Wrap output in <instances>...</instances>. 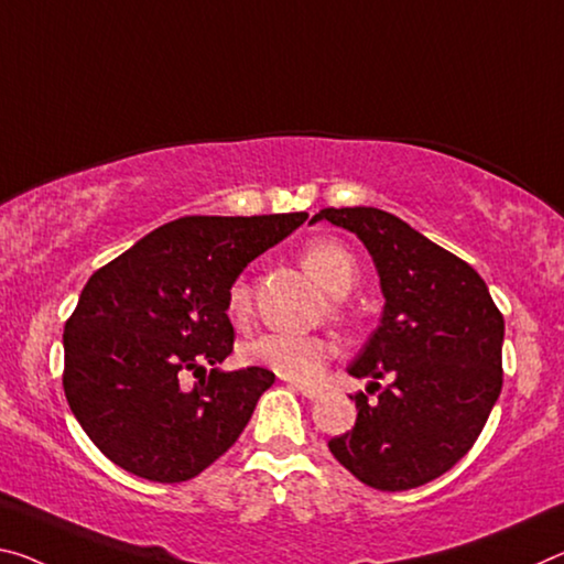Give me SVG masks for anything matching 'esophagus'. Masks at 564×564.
Wrapping results in <instances>:
<instances>
[{
	"instance_id": "34e87169",
	"label": "esophagus",
	"mask_w": 564,
	"mask_h": 564,
	"mask_svg": "<svg viewBox=\"0 0 564 564\" xmlns=\"http://www.w3.org/2000/svg\"><path fill=\"white\" fill-rule=\"evenodd\" d=\"M291 389L299 391V394L306 397V399H318L321 397V389H316V387H301V383H291Z\"/></svg>"
}]
</instances>
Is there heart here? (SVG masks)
<instances>
[{"mask_svg":"<svg viewBox=\"0 0 564 564\" xmlns=\"http://www.w3.org/2000/svg\"><path fill=\"white\" fill-rule=\"evenodd\" d=\"M301 265L316 283L324 285L330 296L341 299L356 283V261L351 250L336 240H314L303 248ZM250 311V289L238 279L228 289L226 314L234 324H243ZM334 354V346L321 336L296 334H263L240 346V361L248 366H261L283 379L314 381L324 364Z\"/></svg>","mask_w":564,"mask_h":564,"instance_id":"obj_1","label":"heart"}]
</instances>
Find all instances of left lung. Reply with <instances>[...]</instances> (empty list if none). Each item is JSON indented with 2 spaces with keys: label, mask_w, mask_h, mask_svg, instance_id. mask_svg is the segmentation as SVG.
<instances>
[{
  "label": "left lung",
  "mask_w": 564,
  "mask_h": 564,
  "mask_svg": "<svg viewBox=\"0 0 564 564\" xmlns=\"http://www.w3.org/2000/svg\"><path fill=\"white\" fill-rule=\"evenodd\" d=\"M377 265L381 324L348 366L356 379L392 383L377 401H356L351 432L328 449L351 475L381 491L422 487L471 449L502 391L505 318L481 275L379 208H326Z\"/></svg>",
  "instance_id": "1"
}]
</instances>
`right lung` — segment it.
I'll list each match as a JSON object with an SVG mask.
<instances>
[{
  "label": "right lung",
  "instance_id": "obj_1",
  "mask_svg": "<svg viewBox=\"0 0 564 564\" xmlns=\"http://www.w3.org/2000/svg\"><path fill=\"white\" fill-rule=\"evenodd\" d=\"M306 218L185 216L89 275L62 336V383L79 426L107 459L175 485L236 444L275 377L261 366L218 369L236 336L228 289ZM208 362L209 377L185 390L182 373Z\"/></svg>",
  "mask_w": 564,
  "mask_h": 564
}]
</instances>
